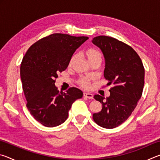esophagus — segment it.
Wrapping results in <instances>:
<instances>
[{
	"label": "esophagus",
	"instance_id": "34e87169",
	"mask_svg": "<svg viewBox=\"0 0 160 160\" xmlns=\"http://www.w3.org/2000/svg\"><path fill=\"white\" fill-rule=\"evenodd\" d=\"M83 96L85 97H86V98H88V99H93V94H91V93H86V92H85V93L83 94Z\"/></svg>",
	"mask_w": 160,
	"mask_h": 160
}]
</instances>
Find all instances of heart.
Returning a JSON list of instances; mask_svg holds the SVG:
<instances>
[{"mask_svg":"<svg viewBox=\"0 0 160 160\" xmlns=\"http://www.w3.org/2000/svg\"><path fill=\"white\" fill-rule=\"evenodd\" d=\"M86 56L87 58H88V61H90V63L92 61H102V53H100V51L98 50L94 49V48H90V49H88L86 51ZM76 58V55H74L72 56V58H70V62H69V66H71L73 63L74 61ZM78 83L79 85L82 87V88H88L89 86V79L86 78H81L78 80Z\"/></svg>","mask_w":160,"mask_h":160,"instance_id":"obj_1","label":"heart"}]
</instances>
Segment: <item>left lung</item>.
I'll return each instance as SVG.
<instances>
[{"instance_id": "left-lung-1", "label": "left lung", "mask_w": 160, "mask_h": 160, "mask_svg": "<svg viewBox=\"0 0 160 160\" xmlns=\"http://www.w3.org/2000/svg\"><path fill=\"white\" fill-rule=\"evenodd\" d=\"M92 42L101 49L105 59L104 76L114 86L105 98L95 94L102 109L93 114L96 123L105 128L118 126L128 118L141 97L145 82V69L133 48L114 38L94 37Z\"/></svg>"}]
</instances>
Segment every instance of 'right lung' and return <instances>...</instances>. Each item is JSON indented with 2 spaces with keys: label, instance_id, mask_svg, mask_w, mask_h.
Returning <instances> with one entry per match:
<instances>
[{
  "label": "right lung",
  "instance_id": "right-lung-1",
  "mask_svg": "<svg viewBox=\"0 0 160 160\" xmlns=\"http://www.w3.org/2000/svg\"><path fill=\"white\" fill-rule=\"evenodd\" d=\"M88 39V37L53 34L34 43L24 56L20 78L27 107L43 126L51 128L64 123L72 104L82 97V92L76 88L59 93L55 79Z\"/></svg>",
  "mask_w": 160,
  "mask_h": 160
}]
</instances>
